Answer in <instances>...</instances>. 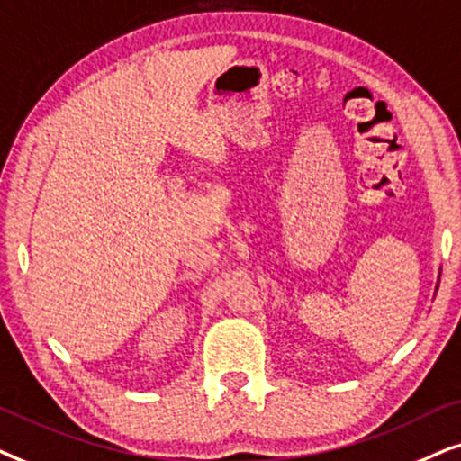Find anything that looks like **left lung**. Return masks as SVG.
Returning <instances> with one entry per match:
<instances>
[{
  "label": "left lung",
  "mask_w": 461,
  "mask_h": 461,
  "mask_svg": "<svg viewBox=\"0 0 461 461\" xmlns=\"http://www.w3.org/2000/svg\"><path fill=\"white\" fill-rule=\"evenodd\" d=\"M437 288H438V282H437Z\"/></svg>",
  "instance_id": "1"
}]
</instances>
